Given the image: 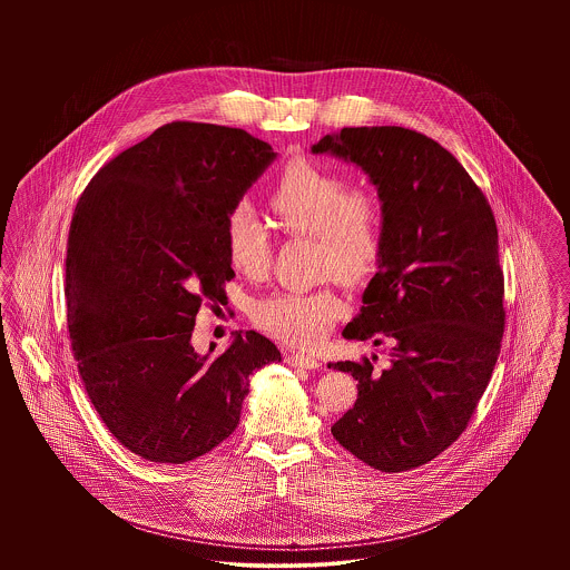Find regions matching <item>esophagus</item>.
<instances>
[{
  "label": "esophagus",
  "instance_id": "esophagus-1",
  "mask_svg": "<svg viewBox=\"0 0 570 570\" xmlns=\"http://www.w3.org/2000/svg\"><path fill=\"white\" fill-rule=\"evenodd\" d=\"M286 363L293 367H301V370H316L321 367V361L303 353H288L286 354Z\"/></svg>",
  "mask_w": 570,
  "mask_h": 570
}]
</instances>
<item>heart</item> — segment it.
Wrapping results in <instances>:
<instances>
[{
	"mask_svg": "<svg viewBox=\"0 0 570 570\" xmlns=\"http://www.w3.org/2000/svg\"><path fill=\"white\" fill-rule=\"evenodd\" d=\"M282 228L318 242V269L346 284L370 279L382 261L384 212L379 194L351 188V181L316 164L291 163L269 191ZM272 235L256 209L239 203L226 217V254L235 272L252 279L272 265ZM346 314V303L331 286L277 291L261 298L252 318L263 331L293 346L318 344Z\"/></svg>",
	"mask_w": 570,
	"mask_h": 570,
	"instance_id": "obj_1",
	"label": "heart"
}]
</instances>
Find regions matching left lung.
I'll list each match as a JSON object with an SVG mask.
<instances>
[{
  "mask_svg": "<svg viewBox=\"0 0 570 570\" xmlns=\"http://www.w3.org/2000/svg\"><path fill=\"white\" fill-rule=\"evenodd\" d=\"M312 149L361 166L384 212L379 273L342 335L389 342V365L328 363L358 382L331 434L380 472H406L465 432L493 374L507 321L495 217L453 154L416 130L344 128Z\"/></svg>",
  "mask_w": 570,
  "mask_h": 570,
  "instance_id": "8db88e82",
  "label": "left lung"
}]
</instances>
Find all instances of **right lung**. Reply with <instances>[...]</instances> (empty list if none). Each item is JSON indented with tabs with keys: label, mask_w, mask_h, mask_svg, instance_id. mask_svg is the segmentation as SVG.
Returning a JSON list of instances; mask_svg holds the SVG:
<instances>
[{
	"label": "right lung",
	"mask_w": 570,
	"mask_h": 570,
	"mask_svg": "<svg viewBox=\"0 0 570 570\" xmlns=\"http://www.w3.org/2000/svg\"><path fill=\"white\" fill-rule=\"evenodd\" d=\"M273 158L239 128L173 121L105 164L75 207L72 353L102 423L142 460L209 453L239 425L249 376L282 361L256 331L217 356L190 344L200 305L222 303L235 277L226 217Z\"/></svg>",
	"instance_id": "add662e5"
}]
</instances>
